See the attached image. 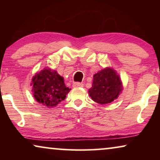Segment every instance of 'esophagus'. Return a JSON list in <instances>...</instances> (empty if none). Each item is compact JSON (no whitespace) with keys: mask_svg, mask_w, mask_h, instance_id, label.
Here are the masks:
<instances>
[{"mask_svg":"<svg viewBox=\"0 0 160 160\" xmlns=\"http://www.w3.org/2000/svg\"><path fill=\"white\" fill-rule=\"evenodd\" d=\"M84 86V84H83V83H81V82H74L73 84V87H82Z\"/></svg>","mask_w":160,"mask_h":160,"instance_id":"obj_1","label":"esophagus"}]
</instances>
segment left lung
<instances>
[{
    "label": "left lung",
    "instance_id": "1",
    "mask_svg": "<svg viewBox=\"0 0 160 160\" xmlns=\"http://www.w3.org/2000/svg\"><path fill=\"white\" fill-rule=\"evenodd\" d=\"M122 89L119 76L113 69L107 68L94 75L92 86L89 89V94L95 102L106 104L117 98Z\"/></svg>",
    "mask_w": 160,
    "mask_h": 160
}]
</instances>
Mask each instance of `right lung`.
<instances>
[{
    "mask_svg": "<svg viewBox=\"0 0 160 160\" xmlns=\"http://www.w3.org/2000/svg\"><path fill=\"white\" fill-rule=\"evenodd\" d=\"M32 92L37 101L49 108L64 100L71 89L65 85L64 79L56 71L44 69L32 79Z\"/></svg>",
    "mask_w": 160,
    "mask_h": 160,
    "instance_id": "obj_1",
    "label": "right lung"
}]
</instances>
